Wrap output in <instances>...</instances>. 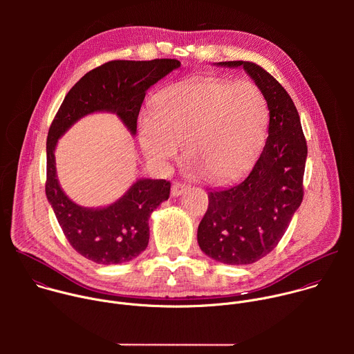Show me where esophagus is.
Listing matches in <instances>:
<instances>
[{"label":"esophagus","instance_id":"1","mask_svg":"<svg viewBox=\"0 0 354 354\" xmlns=\"http://www.w3.org/2000/svg\"><path fill=\"white\" fill-rule=\"evenodd\" d=\"M186 189H187V185L180 183V182H175V183L172 185L171 193H172V196H180L183 192H186Z\"/></svg>","mask_w":354,"mask_h":354}]
</instances>
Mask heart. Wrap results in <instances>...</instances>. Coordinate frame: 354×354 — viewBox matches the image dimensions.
Listing matches in <instances>:
<instances>
[{
	"label": "heart",
	"instance_id": "1",
	"mask_svg": "<svg viewBox=\"0 0 354 354\" xmlns=\"http://www.w3.org/2000/svg\"><path fill=\"white\" fill-rule=\"evenodd\" d=\"M268 120L266 97L254 82H183L158 96L156 115H142L140 142L147 158L161 167L176 158L185 144L193 169L209 182L224 183L254 165Z\"/></svg>",
	"mask_w": 354,
	"mask_h": 354
}]
</instances>
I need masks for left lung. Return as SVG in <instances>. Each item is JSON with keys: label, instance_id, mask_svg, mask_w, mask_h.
Listing matches in <instances>:
<instances>
[{"label": "left lung", "instance_id": "left-lung-1", "mask_svg": "<svg viewBox=\"0 0 354 354\" xmlns=\"http://www.w3.org/2000/svg\"><path fill=\"white\" fill-rule=\"evenodd\" d=\"M242 67L263 92L269 130L262 154L239 182L209 193V207L197 228L200 249L225 265H250L272 252L304 196L307 141L292 99L279 81L250 62H221Z\"/></svg>", "mask_w": 354, "mask_h": 354}]
</instances>
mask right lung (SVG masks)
I'll list each match as a JSON object with an SVG mask.
<instances>
[{
	"mask_svg": "<svg viewBox=\"0 0 354 354\" xmlns=\"http://www.w3.org/2000/svg\"><path fill=\"white\" fill-rule=\"evenodd\" d=\"M179 67L180 62L175 59L113 60L99 66L68 91L48 129L47 200L70 245L95 263H124L145 250L149 239V216L168 200L171 182L142 178L106 207L78 206L67 197L57 179L55 158L57 141L75 122L95 112L116 113L134 136L145 92Z\"/></svg>",
	"mask_w": 354,
	"mask_h": 354,
	"instance_id": "1",
	"label": "right lung"
}]
</instances>
